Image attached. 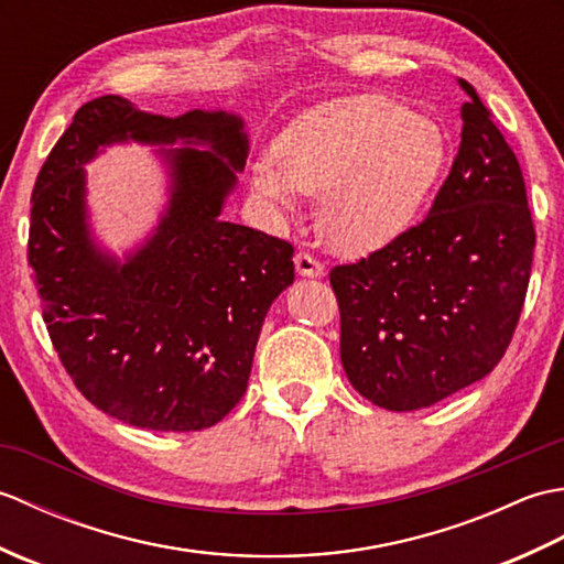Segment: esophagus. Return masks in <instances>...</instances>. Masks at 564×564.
<instances>
[{"mask_svg": "<svg viewBox=\"0 0 564 564\" xmlns=\"http://www.w3.org/2000/svg\"><path fill=\"white\" fill-rule=\"evenodd\" d=\"M295 271L303 279H319V275H325V267L313 254H307V251H297L295 254Z\"/></svg>", "mask_w": 564, "mask_h": 564, "instance_id": "1", "label": "esophagus"}]
</instances>
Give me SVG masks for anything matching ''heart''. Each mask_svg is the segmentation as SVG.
<instances>
[{
    "label": "heart",
    "mask_w": 564,
    "mask_h": 564,
    "mask_svg": "<svg viewBox=\"0 0 564 564\" xmlns=\"http://www.w3.org/2000/svg\"><path fill=\"white\" fill-rule=\"evenodd\" d=\"M257 164L251 191L275 215L319 196V225L341 251L388 247L419 220L446 172L448 138L382 94L322 101L295 116Z\"/></svg>",
    "instance_id": "b5f03b06"
}]
</instances>
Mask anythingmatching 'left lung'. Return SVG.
I'll return each mask as SVG.
<instances>
[{
  "label": "left lung",
  "mask_w": 564,
  "mask_h": 564,
  "mask_svg": "<svg viewBox=\"0 0 564 564\" xmlns=\"http://www.w3.org/2000/svg\"><path fill=\"white\" fill-rule=\"evenodd\" d=\"M460 87V148L426 218L329 273L346 378L390 412L492 373L529 291L535 230L521 166L477 91Z\"/></svg>",
  "instance_id": "1"
}]
</instances>
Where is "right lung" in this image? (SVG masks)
<instances>
[{"instance_id":"1","label":"right lung","mask_w":564,"mask_h":564,"mask_svg":"<svg viewBox=\"0 0 564 564\" xmlns=\"http://www.w3.org/2000/svg\"><path fill=\"white\" fill-rule=\"evenodd\" d=\"M123 141L161 145L171 198L118 260L90 232L83 164ZM176 141L189 148H163ZM247 154L235 113L170 118L111 94L82 106L35 178L29 263L47 334L77 390L118 422L200 431L242 400L263 317L295 279L289 242L220 218Z\"/></svg>"}]
</instances>
